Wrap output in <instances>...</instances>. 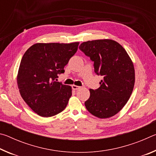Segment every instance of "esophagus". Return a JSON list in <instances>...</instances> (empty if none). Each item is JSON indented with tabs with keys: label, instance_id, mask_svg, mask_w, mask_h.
Returning a JSON list of instances; mask_svg holds the SVG:
<instances>
[{
	"label": "esophagus",
	"instance_id": "34e87169",
	"mask_svg": "<svg viewBox=\"0 0 156 156\" xmlns=\"http://www.w3.org/2000/svg\"><path fill=\"white\" fill-rule=\"evenodd\" d=\"M72 89H73V90H78V89H79L80 88V87L77 86V85H74V84H73V85L72 86Z\"/></svg>",
	"mask_w": 156,
	"mask_h": 156
}]
</instances>
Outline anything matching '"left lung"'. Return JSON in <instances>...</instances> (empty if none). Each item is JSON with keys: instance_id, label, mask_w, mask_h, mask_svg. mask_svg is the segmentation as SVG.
Returning <instances> with one entry per match:
<instances>
[{"instance_id": "8db88e82", "label": "left lung", "mask_w": 156, "mask_h": 156, "mask_svg": "<svg viewBox=\"0 0 156 156\" xmlns=\"http://www.w3.org/2000/svg\"><path fill=\"white\" fill-rule=\"evenodd\" d=\"M79 49L94 62L95 73L103 77L99 88L89 89L90 97L84 102L87 109L99 118L112 117L122 109L133 91V62L119 43L109 39L84 42Z\"/></svg>"}]
</instances>
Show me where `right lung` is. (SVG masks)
I'll list each match as a JSON object with an SVG mask.
<instances>
[{
	"instance_id": "add662e5",
	"label": "right lung",
	"mask_w": 156,
	"mask_h": 156,
	"mask_svg": "<svg viewBox=\"0 0 156 156\" xmlns=\"http://www.w3.org/2000/svg\"><path fill=\"white\" fill-rule=\"evenodd\" d=\"M79 43H36L20 61L17 83L23 99L42 117L62 112L72 96V87L57 82L58 75L77 51Z\"/></svg>"
}]
</instances>
